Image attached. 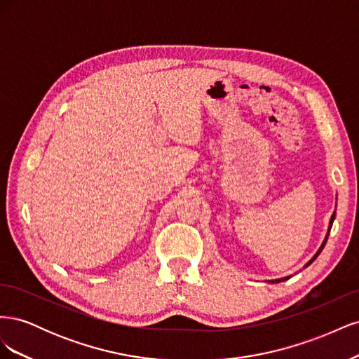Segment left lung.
Returning a JSON list of instances; mask_svg holds the SVG:
<instances>
[{
    "instance_id": "obj_1",
    "label": "left lung",
    "mask_w": 359,
    "mask_h": 359,
    "mask_svg": "<svg viewBox=\"0 0 359 359\" xmlns=\"http://www.w3.org/2000/svg\"><path fill=\"white\" fill-rule=\"evenodd\" d=\"M334 219H335V212L331 215V220H330V227H328V233H327V236H325V240H323V243H322V245L319 247V250L316 252V255H314L309 262L306 264V268L313 262L314 259H316L319 255H320V252L323 250V247H325V244H327V241H328V235H330V231H331V227H332V222H334ZM287 278H290V276L289 277H283V278H276V280H268V283H280V281H285V280H287Z\"/></svg>"
}]
</instances>
